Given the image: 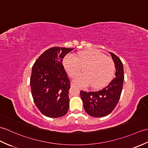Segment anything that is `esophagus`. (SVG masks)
I'll use <instances>...</instances> for the list:
<instances>
[{"label":"esophagus","mask_w":148,"mask_h":148,"mask_svg":"<svg viewBox=\"0 0 148 148\" xmlns=\"http://www.w3.org/2000/svg\"><path fill=\"white\" fill-rule=\"evenodd\" d=\"M71 86H73V87H74V86H75V84L73 83V82H71Z\"/></svg>","instance_id":"obj_1"}]
</instances>
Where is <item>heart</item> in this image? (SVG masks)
I'll return each instance as SVG.
<instances>
[{"instance_id":"obj_1","label":"heart","mask_w":148,"mask_h":148,"mask_svg":"<svg viewBox=\"0 0 148 148\" xmlns=\"http://www.w3.org/2000/svg\"><path fill=\"white\" fill-rule=\"evenodd\" d=\"M65 69L71 77L79 73L84 66V73L75 75L74 81L81 86L91 84L93 88H101L108 84L113 77L115 64L109 57L97 50H82L75 57L68 54L63 60Z\"/></svg>"}]
</instances>
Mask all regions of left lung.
<instances>
[{"label":"left lung","instance_id":"1","mask_svg":"<svg viewBox=\"0 0 148 148\" xmlns=\"http://www.w3.org/2000/svg\"><path fill=\"white\" fill-rule=\"evenodd\" d=\"M115 66V77L110 84L98 91H81V98L88 115L94 117H102L109 115L117 105L122 91L124 74L121 59L112 52H110Z\"/></svg>","mask_w":148,"mask_h":148}]
</instances>
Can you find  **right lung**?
I'll return each instance as SVG.
<instances>
[{"label":"right lung","mask_w":148,"mask_h":148,"mask_svg":"<svg viewBox=\"0 0 148 148\" xmlns=\"http://www.w3.org/2000/svg\"><path fill=\"white\" fill-rule=\"evenodd\" d=\"M73 50L50 48L41 55L33 66L30 78L32 97L39 110L49 117H60L69 110L71 81L62 60Z\"/></svg>","instance_id":"right-lung-1"}]
</instances>
